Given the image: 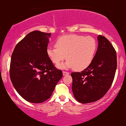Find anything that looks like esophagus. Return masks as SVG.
<instances>
[{
    "mask_svg": "<svg viewBox=\"0 0 126 126\" xmlns=\"http://www.w3.org/2000/svg\"><path fill=\"white\" fill-rule=\"evenodd\" d=\"M69 74L68 72H66V71H63V75H67Z\"/></svg>",
    "mask_w": 126,
    "mask_h": 126,
    "instance_id": "esophagus-1",
    "label": "esophagus"
}]
</instances>
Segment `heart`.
<instances>
[{
    "label": "heart",
    "instance_id": "1",
    "mask_svg": "<svg viewBox=\"0 0 126 126\" xmlns=\"http://www.w3.org/2000/svg\"><path fill=\"white\" fill-rule=\"evenodd\" d=\"M96 48V42L92 37L69 34L59 37L55 46L47 47L46 54L56 65L66 59V63L59 66L60 68L73 67L81 71L91 64Z\"/></svg>",
    "mask_w": 126,
    "mask_h": 126
}]
</instances>
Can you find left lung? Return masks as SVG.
Listing matches in <instances>:
<instances>
[{"label": "left lung", "mask_w": 126, "mask_h": 126, "mask_svg": "<svg viewBox=\"0 0 126 126\" xmlns=\"http://www.w3.org/2000/svg\"><path fill=\"white\" fill-rule=\"evenodd\" d=\"M97 51L87 68L72 72V89L80 103H89L101 99L108 92L114 80L117 67L116 53L110 42L99 35Z\"/></svg>", "instance_id": "left-lung-1"}]
</instances>
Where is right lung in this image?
Returning <instances> with one entry per match:
<instances>
[{
    "label": "right lung",
    "mask_w": 126,
    "mask_h": 126,
    "mask_svg": "<svg viewBox=\"0 0 126 126\" xmlns=\"http://www.w3.org/2000/svg\"><path fill=\"white\" fill-rule=\"evenodd\" d=\"M51 33L34 31L16 45L10 63L11 81L27 101L41 103L49 98L63 77L46 54Z\"/></svg>",
    "instance_id": "add662e5"
}]
</instances>
